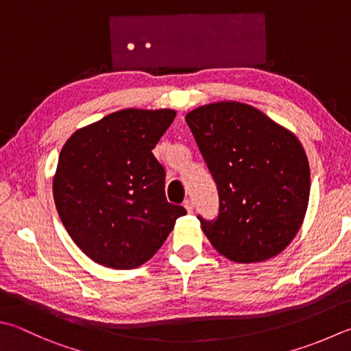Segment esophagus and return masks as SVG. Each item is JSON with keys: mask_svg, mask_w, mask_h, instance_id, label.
<instances>
[{"mask_svg": "<svg viewBox=\"0 0 351 351\" xmlns=\"http://www.w3.org/2000/svg\"><path fill=\"white\" fill-rule=\"evenodd\" d=\"M183 206H184V209L188 210L189 214H193V210H194V203H193V200H189V198H188V200H184V202H183Z\"/></svg>", "mask_w": 351, "mask_h": 351, "instance_id": "1", "label": "esophagus"}]
</instances>
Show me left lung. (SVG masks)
<instances>
[{"instance_id":"1","label":"left lung","mask_w":351,"mask_h":351,"mask_svg":"<svg viewBox=\"0 0 351 351\" xmlns=\"http://www.w3.org/2000/svg\"><path fill=\"white\" fill-rule=\"evenodd\" d=\"M184 119L220 198L215 221L198 217L210 244L244 264L282 252L308 204L310 168L298 137L252 105L234 101L203 105Z\"/></svg>"}]
</instances>
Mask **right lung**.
Here are the masks:
<instances>
[{
  "label": "right lung",
  "mask_w": 351,
  "mask_h": 351,
  "mask_svg": "<svg viewBox=\"0 0 351 351\" xmlns=\"http://www.w3.org/2000/svg\"><path fill=\"white\" fill-rule=\"evenodd\" d=\"M174 117L169 108H125L79 128L62 147L53 198L71 240L95 263L142 266L186 214L165 197V169L153 154Z\"/></svg>",
  "instance_id": "1"
}]
</instances>
